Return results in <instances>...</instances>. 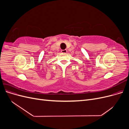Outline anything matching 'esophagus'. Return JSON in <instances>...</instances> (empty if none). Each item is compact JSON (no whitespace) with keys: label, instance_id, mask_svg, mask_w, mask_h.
Listing matches in <instances>:
<instances>
[{"label":"esophagus","instance_id":"esophagus-1","mask_svg":"<svg viewBox=\"0 0 129 129\" xmlns=\"http://www.w3.org/2000/svg\"><path fill=\"white\" fill-rule=\"evenodd\" d=\"M61 52H62V53H66L67 52V49L62 50H61Z\"/></svg>","mask_w":129,"mask_h":129}]
</instances>
